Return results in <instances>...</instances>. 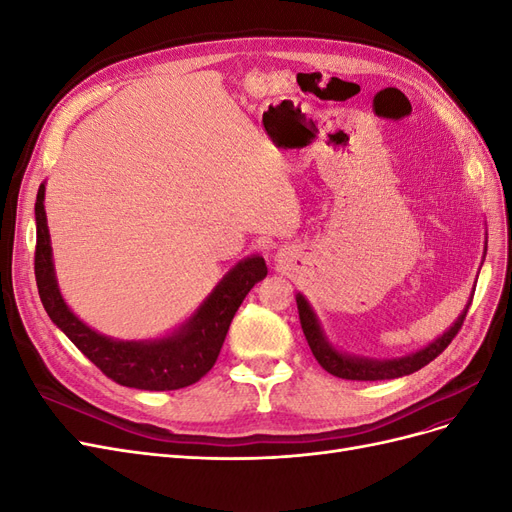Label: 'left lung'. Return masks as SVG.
Segmentation results:
<instances>
[{
  "mask_svg": "<svg viewBox=\"0 0 512 512\" xmlns=\"http://www.w3.org/2000/svg\"><path fill=\"white\" fill-rule=\"evenodd\" d=\"M470 305H472V297H470V303L466 305V309L461 312V316L455 320L453 327L448 329L442 337H438L433 344L416 350L412 354L399 356V359L378 361V359H361V356H350V354L335 350L329 344V339L324 337L314 309L309 307L303 294H297L301 329L305 333L309 348H312V354L316 356V361L320 363L322 369H327L329 374H333L337 378H344V380H393V378L414 374V371H418L436 359V356L442 354L444 348L453 342V337L459 333L463 320H466Z\"/></svg>",
  "mask_w": 512,
  "mask_h": 512,
  "instance_id": "8db88e82",
  "label": "left lung"
}]
</instances>
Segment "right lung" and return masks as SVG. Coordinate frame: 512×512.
<instances>
[{"label": "right lung", "instance_id": "right-lung-1", "mask_svg": "<svg viewBox=\"0 0 512 512\" xmlns=\"http://www.w3.org/2000/svg\"><path fill=\"white\" fill-rule=\"evenodd\" d=\"M34 271L46 314L106 378L130 389L177 391L198 382L218 361L232 318L245 294L254 284L265 280L267 265L262 256H250L237 262L196 312L166 337L121 342V339L100 335L70 312L57 288L42 183L36 196Z\"/></svg>", "mask_w": 512, "mask_h": 512}]
</instances>
